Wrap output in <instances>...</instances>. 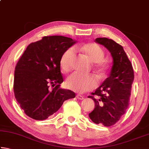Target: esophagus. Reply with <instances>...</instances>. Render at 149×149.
Wrapping results in <instances>:
<instances>
[{
  "instance_id": "1",
  "label": "esophagus",
  "mask_w": 149,
  "mask_h": 149,
  "mask_svg": "<svg viewBox=\"0 0 149 149\" xmlns=\"http://www.w3.org/2000/svg\"><path fill=\"white\" fill-rule=\"evenodd\" d=\"M76 98L77 99H79V100H83V99H84V96H82V95H76Z\"/></svg>"
}]
</instances>
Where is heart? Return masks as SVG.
Instances as JSON below:
<instances>
[{
    "instance_id": "heart-1",
    "label": "heart",
    "mask_w": 149,
    "mask_h": 149,
    "mask_svg": "<svg viewBox=\"0 0 149 149\" xmlns=\"http://www.w3.org/2000/svg\"><path fill=\"white\" fill-rule=\"evenodd\" d=\"M77 48L84 52L91 61L93 63H99L100 69H104V65L101 62L104 58V52L99 45L94 42H89L79 45ZM74 54V48L71 47L65 50L62 55L60 64L63 71L67 72L69 70ZM65 84L68 88L74 91L83 93L94 89L97 86V81L91 75H85L74 72L67 77Z\"/></svg>"
}]
</instances>
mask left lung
I'll list each match as a JSON object with an SVG mask.
<instances>
[{
	"label": "left lung",
	"instance_id": "left-lung-1",
	"mask_svg": "<svg viewBox=\"0 0 149 149\" xmlns=\"http://www.w3.org/2000/svg\"><path fill=\"white\" fill-rule=\"evenodd\" d=\"M95 42L107 48L112 58L110 74L102 84L89 96L95 102V108L89 114L97 124L111 126L124 114L129 104L134 73L132 65L120 45L108 38H97Z\"/></svg>",
	"mask_w": 149,
	"mask_h": 149
}]
</instances>
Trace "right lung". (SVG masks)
<instances>
[{
	"label": "right lung",
	"instance_id": "right-lung-1",
	"mask_svg": "<svg viewBox=\"0 0 149 149\" xmlns=\"http://www.w3.org/2000/svg\"><path fill=\"white\" fill-rule=\"evenodd\" d=\"M77 42L69 37H44L29 44L14 72L15 98L27 116L37 120L47 119L57 112L75 93L59 88L63 82L60 60L63 53ZM52 85L54 87L50 89Z\"/></svg>",
	"mask_w": 149,
	"mask_h": 149
}]
</instances>
